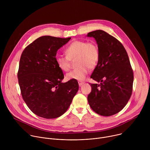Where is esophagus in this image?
Returning a JSON list of instances; mask_svg holds the SVG:
<instances>
[{
	"mask_svg": "<svg viewBox=\"0 0 150 150\" xmlns=\"http://www.w3.org/2000/svg\"><path fill=\"white\" fill-rule=\"evenodd\" d=\"M83 83H84V82H83V81H78V84H79V87L82 86V85Z\"/></svg>",
	"mask_w": 150,
	"mask_h": 150,
	"instance_id": "obj_1",
	"label": "esophagus"
}]
</instances>
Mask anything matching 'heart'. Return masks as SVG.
Wrapping results in <instances>:
<instances>
[{"label":"heart","instance_id":"1","mask_svg":"<svg viewBox=\"0 0 150 150\" xmlns=\"http://www.w3.org/2000/svg\"><path fill=\"white\" fill-rule=\"evenodd\" d=\"M67 56L57 55L55 59L58 67L68 72L71 66V60H75L76 69L67 74L68 79L82 81L87 76L88 70L94 69L99 60L100 51L95 41L75 40L67 47Z\"/></svg>","mask_w":150,"mask_h":150}]
</instances>
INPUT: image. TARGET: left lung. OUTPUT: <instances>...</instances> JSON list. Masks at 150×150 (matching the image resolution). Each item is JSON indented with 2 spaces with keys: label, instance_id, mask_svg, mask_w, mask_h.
I'll use <instances>...</instances> for the list:
<instances>
[{
  "label": "left lung",
  "instance_id": "8db88e82",
  "mask_svg": "<svg viewBox=\"0 0 150 150\" xmlns=\"http://www.w3.org/2000/svg\"><path fill=\"white\" fill-rule=\"evenodd\" d=\"M99 48V60L90 78L98 83H90L88 101L94 112L110 116L121 111L132 92L134 74L127 53L121 42L103 30L88 33Z\"/></svg>",
  "mask_w": 150,
  "mask_h": 150
}]
</instances>
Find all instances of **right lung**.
Segmentation results:
<instances>
[{"label": "right lung", "mask_w": 150, "mask_h": 150, "mask_svg": "<svg viewBox=\"0 0 150 150\" xmlns=\"http://www.w3.org/2000/svg\"><path fill=\"white\" fill-rule=\"evenodd\" d=\"M71 38L42 36L21 54L18 72L21 95L29 109L40 117L62 116L78 91L76 80L62 82L64 75L55 59L57 50Z\"/></svg>", "instance_id": "obj_1"}]
</instances>
